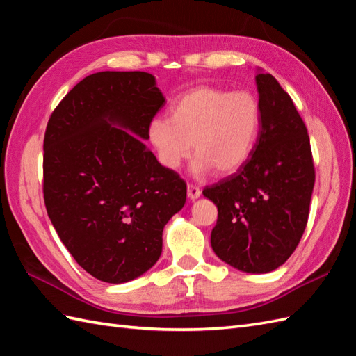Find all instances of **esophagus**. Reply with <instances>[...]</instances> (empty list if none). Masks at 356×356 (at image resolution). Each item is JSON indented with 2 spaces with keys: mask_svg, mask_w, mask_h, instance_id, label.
Masks as SVG:
<instances>
[{
  "mask_svg": "<svg viewBox=\"0 0 356 356\" xmlns=\"http://www.w3.org/2000/svg\"><path fill=\"white\" fill-rule=\"evenodd\" d=\"M200 194H202V191H200L198 186L193 185V184H188V197L191 200H195L200 197Z\"/></svg>",
  "mask_w": 356,
  "mask_h": 356,
  "instance_id": "obj_1",
  "label": "esophagus"
}]
</instances>
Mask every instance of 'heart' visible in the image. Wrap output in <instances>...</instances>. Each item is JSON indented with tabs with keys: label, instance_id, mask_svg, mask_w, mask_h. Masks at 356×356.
<instances>
[{
	"label": "heart",
	"instance_id": "1",
	"mask_svg": "<svg viewBox=\"0 0 356 356\" xmlns=\"http://www.w3.org/2000/svg\"><path fill=\"white\" fill-rule=\"evenodd\" d=\"M259 129L260 104L252 93L203 86L179 97L170 118H154L149 135L167 168H177L194 144V175L213 168L225 176L247 162Z\"/></svg>",
	"mask_w": 356,
	"mask_h": 356
}]
</instances>
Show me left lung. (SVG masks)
Masks as SVG:
<instances>
[{
  "instance_id": "obj_1",
  "label": "left lung",
  "mask_w": 356,
  "mask_h": 356,
  "mask_svg": "<svg viewBox=\"0 0 356 356\" xmlns=\"http://www.w3.org/2000/svg\"><path fill=\"white\" fill-rule=\"evenodd\" d=\"M260 129L247 162L204 197L216 204L215 254L230 266L266 273L284 263L305 232L316 180L307 126L293 100L259 74Z\"/></svg>"
}]
</instances>
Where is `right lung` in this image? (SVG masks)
Returning <instances> with one entry per match:
<instances>
[{
    "label": "right lung",
    "mask_w": 356,
    "mask_h": 356,
    "mask_svg": "<svg viewBox=\"0 0 356 356\" xmlns=\"http://www.w3.org/2000/svg\"><path fill=\"white\" fill-rule=\"evenodd\" d=\"M163 105L147 72H97L49 117L44 206L72 257L100 281L120 284L149 270L162 252L163 225L185 204V180L134 136L149 138Z\"/></svg>",
    "instance_id": "right-lung-1"
}]
</instances>
